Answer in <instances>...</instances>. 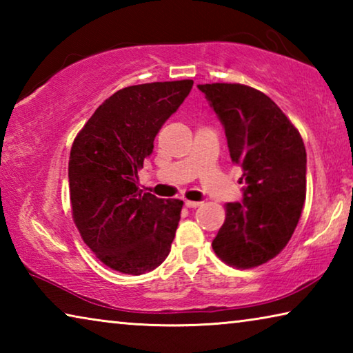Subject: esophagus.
<instances>
[{"label":"esophagus","mask_w":353,"mask_h":353,"mask_svg":"<svg viewBox=\"0 0 353 353\" xmlns=\"http://www.w3.org/2000/svg\"><path fill=\"white\" fill-rule=\"evenodd\" d=\"M202 204V202H199V201H185V207H188V208H196V207H199Z\"/></svg>","instance_id":"34e87169"}]
</instances>
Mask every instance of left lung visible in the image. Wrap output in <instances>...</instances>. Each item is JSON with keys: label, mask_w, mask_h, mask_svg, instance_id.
Masks as SVG:
<instances>
[{"label": "left lung", "mask_w": 353, "mask_h": 353, "mask_svg": "<svg viewBox=\"0 0 353 353\" xmlns=\"http://www.w3.org/2000/svg\"><path fill=\"white\" fill-rule=\"evenodd\" d=\"M224 126L230 159L241 166L243 202L225 204L212 248L238 270L282 252L301 218L307 152L288 117L265 93L243 83L198 85Z\"/></svg>", "instance_id": "left-lung-1"}]
</instances>
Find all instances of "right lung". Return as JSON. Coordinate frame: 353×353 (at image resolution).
Wrapping results in <instances>:
<instances>
[{"label":"right lung","instance_id":"add662e5","mask_svg":"<svg viewBox=\"0 0 353 353\" xmlns=\"http://www.w3.org/2000/svg\"><path fill=\"white\" fill-rule=\"evenodd\" d=\"M191 87L193 81L185 79L121 88L94 110L71 146L74 224L110 270L140 276L170 254L183 202L143 193L139 171Z\"/></svg>","mask_w":353,"mask_h":353}]
</instances>
